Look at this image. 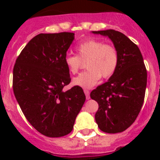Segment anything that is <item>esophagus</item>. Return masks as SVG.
Returning <instances> with one entry per match:
<instances>
[{
  "label": "esophagus",
  "instance_id": "esophagus-1",
  "mask_svg": "<svg viewBox=\"0 0 160 160\" xmlns=\"http://www.w3.org/2000/svg\"><path fill=\"white\" fill-rule=\"evenodd\" d=\"M84 92H85V96H86V99H87V100H90V90H87V89H85V90H84Z\"/></svg>",
  "mask_w": 160,
  "mask_h": 160
}]
</instances>
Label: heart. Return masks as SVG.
I'll list each match as a JSON object with an SVG mask.
<instances>
[{"label": "heart", "mask_w": 160, "mask_h": 160, "mask_svg": "<svg viewBox=\"0 0 160 160\" xmlns=\"http://www.w3.org/2000/svg\"><path fill=\"white\" fill-rule=\"evenodd\" d=\"M76 51L77 55H65L64 61L69 72L76 74L85 60V68L88 70L74 78L75 85L82 88L93 87L100 81L101 76L105 79L111 77L118 68L117 50L101 41L86 40L76 47Z\"/></svg>", "instance_id": "1"}]
</instances>
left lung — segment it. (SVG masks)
Listing matches in <instances>:
<instances>
[{
	"instance_id": "1",
	"label": "left lung",
	"mask_w": 160,
	"mask_h": 160,
	"mask_svg": "<svg viewBox=\"0 0 160 160\" xmlns=\"http://www.w3.org/2000/svg\"><path fill=\"white\" fill-rule=\"evenodd\" d=\"M92 33L108 36L119 55L114 75L90 93V98L99 104L95 121L103 132L120 133L134 123L144 103L147 85L144 59L139 47L119 31Z\"/></svg>"
}]
</instances>
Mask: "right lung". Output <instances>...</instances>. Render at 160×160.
Masks as SVG:
<instances>
[{
    "label": "right lung",
    "mask_w": 160,
    "mask_h": 160,
    "mask_svg": "<svg viewBox=\"0 0 160 160\" xmlns=\"http://www.w3.org/2000/svg\"><path fill=\"white\" fill-rule=\"evenodd\" d=\"M75 34H39L22 50L13 69V91L29 123L47 137H61L72 131L85 101L80 86L64 91L70 84L65 65Z\"/></svg>",
    "instance_id": "right-lung-1"
}]
</instances>
